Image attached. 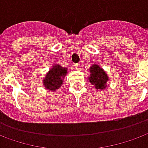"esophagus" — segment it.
I'll list each match as a JSON object with an SVG mask.
<instances>
[{
  "label": "esophagus",
  "instance_id": "esophagus-1",
  "mask_svg": "<svg viewBox=\"0 0 148 148\" xmlns=\"http://www.w3.org/2000/svg\"><path fill=\"white\" fill-rule=\"evenodd\" d=\"M75 70L76 71H80L81 70V66H80V64H75Z\"/></svg>",
  "mask_w": 148,
  "mask_h": 148
}]
</instances>
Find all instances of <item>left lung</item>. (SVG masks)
<instances>
[{
  "label": "left lung",
  "mask_w": 148,
  "mask_h": 148,
  "mask_svg": "<svg viewBox=\"0 0 148 148\" xmlns=\"http://www.w3.org/2000/svg\"><path fill=\"white\" fill-rule=\"evenodd\" d=\"M90 76L88 80L91 84L95 85L96 89L102 90L107 87V82L109 78L103 69L99 65L94 64L90 67Z\"/></svg>",
  "instance_id": "obj_1"
}]
</instances>
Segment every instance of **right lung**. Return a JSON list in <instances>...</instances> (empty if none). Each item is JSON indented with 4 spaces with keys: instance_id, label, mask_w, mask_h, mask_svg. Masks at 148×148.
<instances>
[{
    "instance_id": "obj_1",
    "label": "right lung",
    "mask_w": 148,
    "mask_h": 148,
    "mask_svg": "<svg viewBox=\"0 0 148 148\" xmlns=\"http://www.w3.org/2000/svg\"><path fill=\"white\" fill-rule=\"evenodd\" d=\"M67 74V69L62 67L60 65H54L52 68L45 75V79L43 80L44 86L48 90L56 91L60 88L63 82V79Z\"/></svg>"
}]
</instances>
